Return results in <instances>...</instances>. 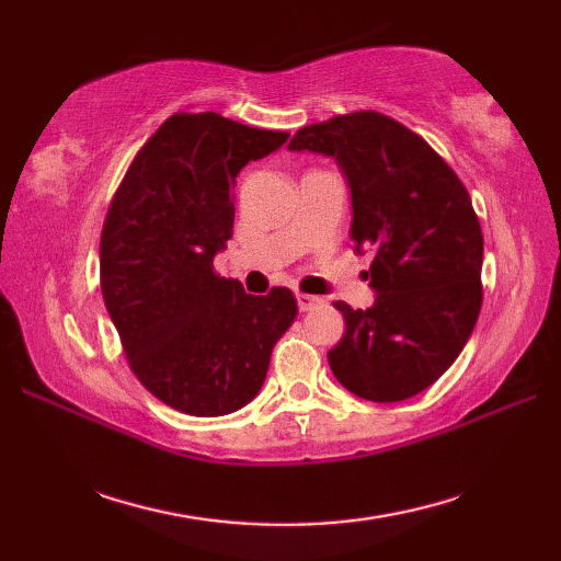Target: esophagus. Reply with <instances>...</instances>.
Listing matches in <instances>:
<instances>
[{
    "label": "esophagus",
    "mask_w": 561,
    "mask_h": 561,
    "mask_svg": "<svg viewBox=\"0 0 561 561\" xmlns=\"http://www.w3.org/2000/svg\"><path fill=\"white\" fill-rule=\"evenodd\" d=\"M296 301H299L301 311H311V308H316L323 299H320V296H313V294H296Z\"/></svg>",
    "instance_id": "esophagus-1"
}]
</instances>
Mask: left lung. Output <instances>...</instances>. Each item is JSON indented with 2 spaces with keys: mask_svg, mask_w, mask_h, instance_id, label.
I'll return each mask as SVG.
<instances>
[{
  "mask_svg": "<svg viewBox=\"0 0 561 561\" xmlns=\"http://www.w3.org/2000/svg\"><path fill=\"white\" fill-rule=\"evenodd\" d=\"M289 149L337 159L352 241L376 250V304L335 301L347 330L328 352L332 374L364 400H408L458 359L482 308L484 238L468 187L424 137L376 111L306 125Z\"/></svg>",
  "mask_w": 561,
  "mask_h": 561,
  "instance_id": "8db88e82",
  "label": "left lung"
}]
</instances>
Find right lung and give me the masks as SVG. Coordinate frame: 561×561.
Wrapping results in <instances>:
<instances>
[{
  "label": "right lung",
  "instance_id": "add662e5",
  "mask_svg": "<svg viewBox=\"0 0 561 561\" xmlns=\"http://www.w3.org/2000/svg\"><path fill=\"white\" fill-rule=\"evenodd\" d=\"M287 137L219 113H173L111 199L103 301L139 383L178 412L221 416L253 400L299 311L287 287L250 296L214 272L233 236L238 171Z\"/></svg>",
  "mask_w": 561,
  "mask_h": 561
}]
</instances>
